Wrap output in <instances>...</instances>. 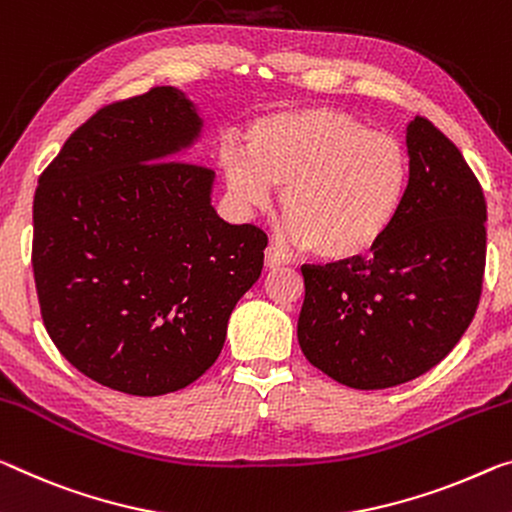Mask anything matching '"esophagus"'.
I'll return each instance as SVG.
<instances>
[{
	"instance_id": "34e87169",
	"label": "esophagus",
	"mask_w": 512,
	"mask_h": 512,
	"mask_svg": "<svg viewBox=\"0 0 512 512\" xmlns=\"http://www.w3.org/2000/svg\"><path fill=\"white\" fill-rule=\"evenodd\" d=\"M264 264L266 269H280V266L289 264V255L278 246H269L264 250Z\"/></svg>"
}]
</instances>
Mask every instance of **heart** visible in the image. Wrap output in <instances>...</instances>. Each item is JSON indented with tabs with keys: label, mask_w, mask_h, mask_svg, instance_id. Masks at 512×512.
Masks as SVG:
<instances>
[{
	"label": "heart",
	"mask_w": 512,
	"mask_h": 512,
	"mask_svg": "<svg viewBox=\"0 0 512 512\" xmlns=\"http://www.w3.org/2000/svg\"><path fill=\"white\" fill-rule=\"evenodd\" d=\"M230 196L269 209L282 189L289 234L330 262L371 253L399 216L410 166L403 145L335 109L280 111L221 152Z\"/></svg>",
	"instance_id": "heart-1"
}]
</instances>
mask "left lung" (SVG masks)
<instances>
[{
    "label": "left lung",
    "instance_id": "8db88e82",
    "mask_svg": "<svg viewBox=\"0 0 512 512\" xmlns=\"http://www.w3.org/2000/svg\"><path fill=\"white\" fill-rule=\"evenodd\" d=\"M408 191L371 257L305 264L298 344L332 380L355 389L408 383L453 351L483 289V189L431 120L405 134Z\"/></svg>",
    "mask_w": 512,
    "mask_h": 512
}]
</instances>
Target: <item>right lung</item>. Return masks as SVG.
Masks as SVG:
<instances>
[{"label": "right lung", "instance_id": "right-lung-1", "mask_svg": "<svg viewBox=\"0 0 512 512\" xmlns=\"http://www.w3.org/2000/svg\"><path fill=\"white\" fill-rule=\"evenodd\" d=\"M202 132L173 86L113 102L38 180L31 264L63 358L134 396L198 380L264 266L266 234L212 207L214 170L182 161Z\"/></svg>", "mask_w": 512, "mask_h": 512}]
</instances>
